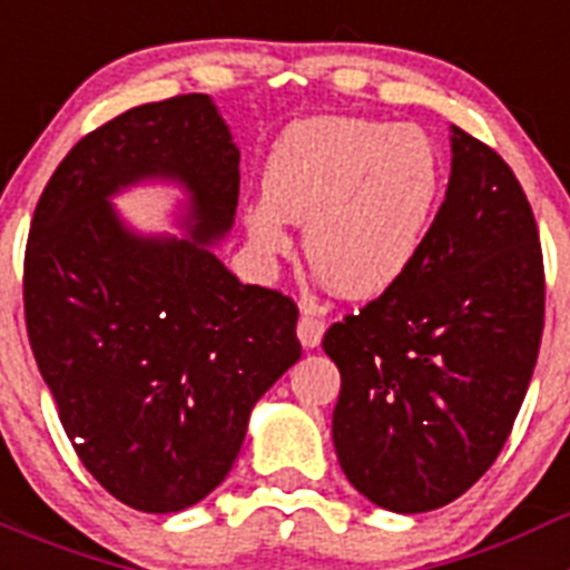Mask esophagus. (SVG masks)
Instances as JSON below:
<instances>
[{"mask_svg": "<svg viewBox=\"0 0 570 570\" xmlns=\"http://www.w3.org/2000/svg\"><path fill=\"white\" fill-rule=\"evenodd\" d=\"M296 334H299V342L305 347H316L322 342V334H325V322L314 314H305L299 316V325H296Z\"/></svg>", "mask_w": 570, "mask_h": 570, "instance_id": "obj_1", "label": "esophagus"}]
</instances>
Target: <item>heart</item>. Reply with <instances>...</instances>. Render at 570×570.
Returning a JSON list of instances; mask_svg holds the SVG:
<instances>
[{"mask_svg": "<svg viewBox=\"0 0 570 570\" xmlns=\"http://www.w3.org/2000/svg\"><path fill=\"white\" fill-rule=\"evenodd\" d=\"M262 183L268 199L245 208L254 248L288 254L285 216L305 223L311 268L342 296L371 299L420 256L440 208L442 159L411 125L320 116L276 139Z\"/></svg>", "mask_w": 570, "mask_h": 570, "instance_id": "obj_1", "label": "heart"}]
</instances>
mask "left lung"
<instances>
[{
  "label": "left lung",
  "instance_id": "left-lung-1",
  "mask_svg": "<svg viewBox=\"0 0 570 570\" xmlns=\"http://www.w3.org/2000/svg\"><path fill=\"white\" fill-rule=\"evenodd\" d=\"M451 150L445 203L414 265L322 340L342 376V471L396 513L448 505L493 465L546 325L540 230L520 179L465 130Z\"/></svg>",
  "mask_w": 570,
  "mask_h": 570
}]
</instances>
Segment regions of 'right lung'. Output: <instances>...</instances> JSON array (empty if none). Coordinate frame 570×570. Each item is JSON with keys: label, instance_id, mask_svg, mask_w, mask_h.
I'll return each instance as SVG.
<instances>
[{"label": "right lung", "instance_id": "right-lung-1", "mask_svg": "<svg viewBox=\"0 0 570 570\" xmlns=\"http://www.w3.org/2000/svg\"><path fill=\"white\" fill-rule=\"evenodd\" d=\"M145 175L191 190L195 242L130 235L107 196ZM239 150L205 94L90 130L45 185L24 325L65 434L119 502L174 513L228 476L250 407L302 356L299 308L208 250L234 225Z\"/></svg>", "mask_w": 570, "mask_h": 570}]
</instances>
